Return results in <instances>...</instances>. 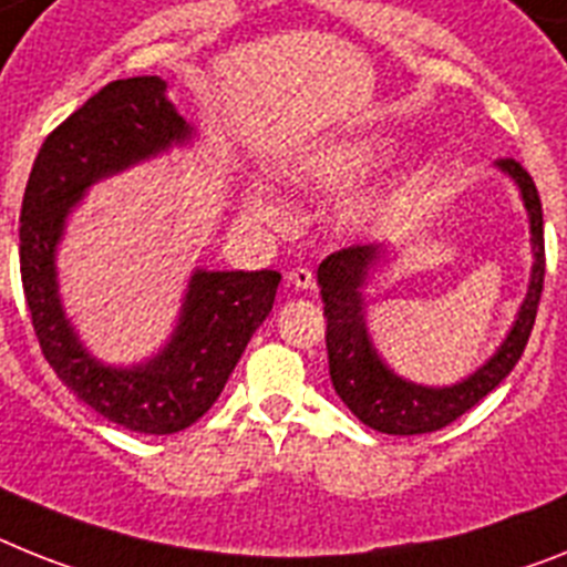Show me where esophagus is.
I'll use <instances>...</instances> for the list:
<instances>
[{"label": "esophagus", "instance_id": "1", "mask_svg": "<svg viewBox=\"0 0 567 567\" xmlns=\"http://www.w3.org/2000/svg\"><path fill=\"white\" fill-rule=\"evenodd\" d=\"M288 285H293L299 291H311L313 285H317V279H313V274L308 268H293L291 274H288Z\"/></svg>", "mask_w": 567, "mask_h": 567}]
</instances>
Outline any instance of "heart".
Returning <instances> with one entry per match:
<instances>
[{
    "mask_svg": "<svg viewBox=\"0 0 567 567\" xmlns=\"http://www.w3.org/2000/svg\"><path fill=\"white\" fill-rule=\"evenodd\" d=\"M392 152V141L380 135H363V137H349V141H331V144H322L317 150L306 152L302 158L293 164L291 181L299 187L311 189H342L351 187L357 181H363L365 175H372L386 155ZM394 204V193H374L363 195L351 202L346 210H342V225L351 227V230H360V227L374 225L380 216H386L389 207ZM247 207L261 221H282V210L270 202L268 195L261 189H254L250 198H247Z\"/></svg>",
    "mask_w": 567,
    "mask_h": 567,
    "instance_id": "heart-1",
    "label": "heart"
}]
</instances>
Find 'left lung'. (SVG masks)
<instances>
[{"label":"left lung","instance_id":"obj_1","mask_svg":"<svg viewBox=\"0 0 567 567\" xmlns=\"http://www.w3.org/2000/svg\"><path fill=\"white\" fill-rule=\"evenodd\" d=\"M496 166L507 178H513L522 193V202H525L534 268H530L525 302L518 308L516 322L496 349V354L455 386H421V383L403 380L380 360L378 349L369 340L363 288L372 279L374 268L386 259V247H342L328 256L317 270V282H320L322 302H326V349L331 383H334L340 401L372 430L386 432V435H423V432L444 430L482 398H487L513 372V365L525 351L527 337L536 322L542 282H545L542 202L534 178L518 161L502 158Z\"/></svg>","mask_w":567,"mask_h":567}]
</instances>
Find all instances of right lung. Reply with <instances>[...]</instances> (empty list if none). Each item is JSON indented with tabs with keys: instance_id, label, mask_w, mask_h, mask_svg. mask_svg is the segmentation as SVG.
I'll return each instance as SVG.
<instances>
[{
	"instance_id": "obj_1",
	"label": "right lung",
	"mask_w": 567,
	"mask_h": 567,
	"mask_svg": "<svg viewBox=\"0 0 567 567\" xmlns=\"http://www.w3.org/2000/svg\"><path fill=\"white\" fill-rule=\"evenodd\" d=\"M189 137L193 126L166 97L164 80H114L45 137L19 213L22 291L42 354L85 406L144 435L187 430L216 403L241 351L274 308L282 276L195 270L164 349L146 363L123 369L100 363L80 342L60 302L54 256L65 218L85 189Z\"/></svg>"
}]
</instances>
